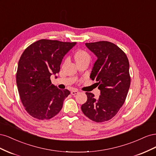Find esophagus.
I'll use <instances>...</instances> for the list:
<instances>
[{
    "mask_svg": "<svg viewBox=\"0 0 156 156\" xmlns=\"http://www.w3.org/2000/svg\"><path fill=\"white\" fill-rule=\"evenodd\" d=\"M79 93L78 90H72L71 92V94H72V95H75V94H77Z\"/></svg>",
    "mask_w": 156,
    "mask_h": 156,
    "instance_id": "esophagus-1",
    "label": "esophagus"
}]
</instances>
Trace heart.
Masks as SVG:
<instances>
[{
    "label": "heart",
    "mask_w": 156,
    "mask_h": 156,
    "mask_svg": "<svg viewBox=\"0 0 156 156\" xmlns=\"http://www.w3.org/2000/svg\"><path fill=\"white\" fill-rule=\"evenodd\" d=\"M74 57L77 63L82 62V61H84V60L90 61V56L89 54L85 51H77V53L75 54Z\"/></svg>",
    "instance_id": "heart-1"
}]
</instances>
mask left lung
<instances>
[{
	"instance_id": "8db88e82",
	"label": "left lung",
	"mask_w": 156,
	"mask_h": 156,
	"mask_svg": "<svg viewBox=\"0 0 156 156\" xmlns=\"http://www.w3.org/2000/svg\"><path fill=\"white\" fill-rule=\"evenodd\" d=\"M98 59L90 77L96 80L100 96L86 92L87 101L81 106L84 115L96 122L111 120L123 105L130 87L129 60L116 45L107 41L86 43Z\"/></svg>"
}]
</instances>
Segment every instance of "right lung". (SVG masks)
<instances>
[{"instance_id":"obj_1","label":"right lung","mask_w":156,"mask_h":156,"mask_svg":"<svg viewBox=\"0 0 156 156\" xmlns=\"http://www.w3.org/2000/svg\"><path fill=\"white\" fill-rule=\"evenodd\" d=\"M75 44L42 39L30 45L21 55L16 83L21 102L31 116L49 120L62 109L70 92L52 84L51 76L60 72L63 57Z\"/></svg>"}]
</instances>
